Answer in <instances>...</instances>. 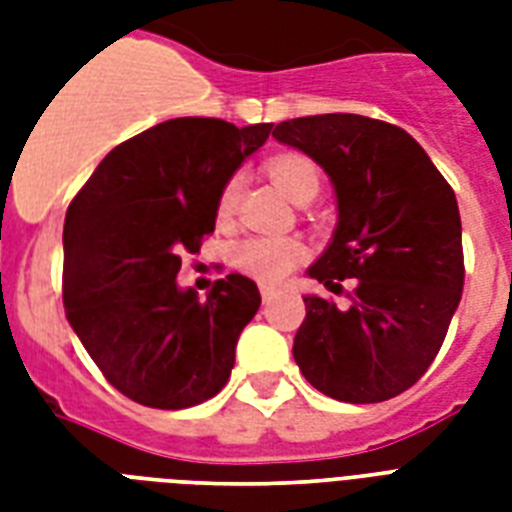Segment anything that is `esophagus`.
<instances>
[{"mask_svg":"<svg viewBox=\"0 0 512 512\" xmlns=\"http://www.w3.org/2000/svg\"><path fill=\"white\" fill-rule=\"evenodd\" d=\"M260 297H263V303H265V305L273 303V300L279 297V289H276V287H268V284H263V287H260Z\"/></svg>","mask_w":512,"mask_h":512,"instance_id":"esophagus-1","label":"esophagus"}]
</instances>
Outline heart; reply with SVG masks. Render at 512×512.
Returning a JSON list of instances; mask_svg holds the SVG:
<instances>
[{"instance_id": "obj_1", "label": "heart", "mask_w": 512, "mask_h": 512, "mask_svg": "<svg viewBox=\"0 0 512 512\" xmlns=\"http://www.w3.org/2000/svg\"><path fill=\"white\" fill-rule=\"evenodd\" d=\"M268 175L284 196L295 201L308 191L319 193V167L303 154H281L268 162ZM239 199V177H228L217 196V215L228 217ZM305 257V244L295 236H249L231 249L239 271L260 281H281Z\"/></svg>"}]
</instances>
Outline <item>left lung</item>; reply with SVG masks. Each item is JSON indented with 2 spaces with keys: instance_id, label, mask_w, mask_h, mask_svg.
<instances>
[{
  "instance_id": "8db88e82",
  "label": "left lung",
  "mask_w": 512,
  "mask_h": 512,
  "mask_svg": "<svg viewBox=\"0 0 512 512\" xmlns=\"http://www.w3.org/2000/svg\"><path fill=\"white\" fill-rule=\"evenodd\" d=\"M273 138L327 172L337 228L308 276L329 292L353 279L340 311L305 300L295 361L305 380L345 404H377L428 372L462 297V223L452 185L396 124L358 114L300 116Z\"/></svg>"
}]
</instances>
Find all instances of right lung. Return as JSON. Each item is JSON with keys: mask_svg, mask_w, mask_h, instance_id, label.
<instances>
[{"mask_svg": "<svg viewBox=\"0 0 512 512\" xmlns=\"http://www.w3.org/2000/svg\"><path fill=\"white\" fill-rule=\"evenodd\" d=\"M183 116L124 140L68 204L66 319L111 385L151 409H188L231 377L236 342L260 308L241 273L199 292L177 287L180 255L215 231L217 196L271 135Z\"/></svg>", "mask_w": 512, "mask_h": 512, "instance_id": "add662e5", "label": "right lung"}]
</instances>
